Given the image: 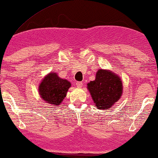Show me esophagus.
<instances>
[{
	"mask_svg": "<svg viewBox=\"0 0 158 158\" xmlns=\"http://www.w3.org/2000/svg\"><path fill=\"white\" fill-rule=\"evenodd\" d=\"M83 83L82 82H76V86L77 88H82L83 87Z\"/></svg>",
	"mask_w": 158,
	"mask_h": 158,
	"instance_id": "obj_1",
	"label": "esophagus"
}]
</instances>
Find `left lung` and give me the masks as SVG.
<instances>
[{"mask_svg":"<svg viewBox=\"0 0 158 158\" xmlns=\"http://www.w3.org/2000/svg\"><path fill=\"white\" fill-rule=\"evenodd\" d=\"M87 85L95 106L98 109H111L122 96V82L117 75L109 70H98L95 81Z\"/></svg>","mask_w":158,"mask_h":158,"instance_id":"8db88e82","label":"left lung"}]
</instances>
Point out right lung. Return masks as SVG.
<instances>
[{"label": "right lung", "mask_w": 158, "mask_h": 158, "mask_svg": "<svg viewBox=\"0 0 158 158\" xmlns=\"http://www.w3.org/2000/svg\"><path fill=\"white\" fill-rule=\"evenodd\" d=\"M70 86V82L60 78L57 73H49L40 84L39 94L44 101L55 106L62 102Z\"/></svg>", "instance_id": "right-lung-1"}]
</instances>
